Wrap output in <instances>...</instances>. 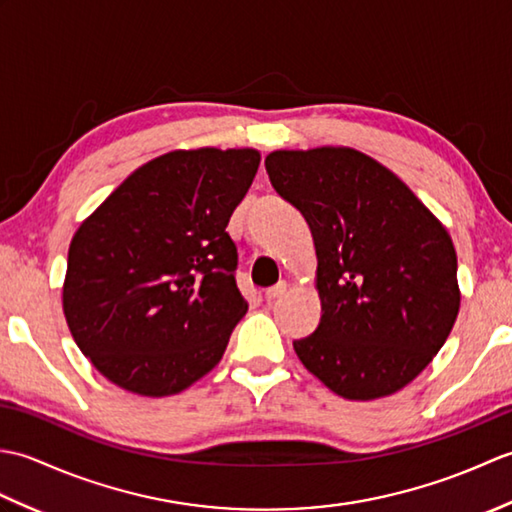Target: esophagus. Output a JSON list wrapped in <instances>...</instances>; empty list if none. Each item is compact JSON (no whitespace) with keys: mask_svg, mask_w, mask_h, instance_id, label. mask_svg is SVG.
<instances>
[{"mask_svg":"<svg viewBox=\"0 0 512 512\" xmlns=\"http://www.w3.org/2000/svg\"><path fill=\"white\" fill-rule=\"evenodd\" d=\"M286 288H288V286L284 284V281H279V284H277V286H273V288H268V290H266V295H264V297H266V301H268V303H273V301L281 299V297H284V295H286Z\"/></svg>","mask_w":512,"mask_h":512,"instance_id":"34e87169","label":"esophagus"}]
</instances>
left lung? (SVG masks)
Here are the masks:
<instances>
[{
    "instance_id": "left-lung-1",
    "label": "left lung",
    "mask_w": 512,
    "mask_h": 512,
    "mask_svg": "<svg viewBox=\"0 0 512 512\" xmlns=\"http://www.w3.org/2000/svg\"><path fill=\"white\" fill-rule=\"evenodd\" d=\"M275 191L301 211L317 248L321 321L295 352L347 400L409 385L460 310L458 257L438 217L396 173L356 149L273 151Z\"/></svg>"
}]
</instances>
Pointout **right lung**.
<instances>
[{"mask_svg": "<svg viewBox=\"0 0 512 512\" xmlns=\"http://www.w3.org/2000/svg\"><path fill=\"white\" fill-rule=\"evenodd\" d=\"M257 167L255 149L171 151L136 169L74 233L65 321L114 385L171 396L220 363L248 310L226 226Z\"/></svg>", "mask_w": 512, "mask_h": 512, "instance_id": "obj_1", "label": "right lung"}]
</instances>
